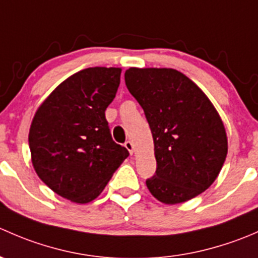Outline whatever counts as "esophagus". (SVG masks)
<instances>
[{"instance_id":"obj_1","label":"esophagus","mask_w":258,"mask_h":258,"mask_svg":"<svg viewBox=\"0 0 258 258\" xmlns=\"http://www.w3.org/2000/svg\"><path fill=\"white\" fill-rule=\"evenodd\" d=\"M124 147H126L127 150H128V152L131 153V155L135 152V146H134V144H132V141H126V142H124Z\"/></svg>"}]
</instances>
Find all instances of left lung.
Returning a JSON list of instances; mask_svg holds the SVG:
<instances>
[{
	"mask_svg": "<svg viewBox=\"0 0 258 258\" xmlns=\"http://www.w3.org/2000/svg\"><path fill=\"white\" fill-rule=\"evenodd\" d=\"M124 82L152 132L157 168L146 179L152 196L175 205L206 191L227 156L225 126L209 97L173 69L131 67Z\"/></svg>",
	"mask_w": 258,
	"mask_h": 258,
	"instance_id": "left-lung-1",
	"label": "left lung"
}]
</instances>
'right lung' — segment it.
I'll list each match as a JSON object with an SVG mask.
<instances>
[{"label":"right lung","mask_w":258,"mask_h":258,"mask_svg":"<svg viewBox=\"0 0 258 258\" xmlns=\"http://www.w3.org/2000/svg\"><path fill=\"white\" fill-rule=\"evenodd\" d=\"M119 77L117 67L82 70L57 86L36 111L28 135L33 168L63 199L93 201L128 157L112 140L105 116Z\"/></svg>","instance_id":"add662e5"}]
</instances>
